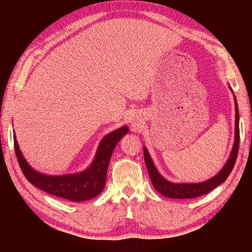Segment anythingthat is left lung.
Listing matches in <instances>:
<instances>
[{"label": "left lung", "mask_w": 252, "mask_h": 252, "mask_svg": "<svg viewBox=\"0 0 252 252\" xmlns=\"http://www.w3.org/2000/svg\"><path fill=\"white\" fill-rule=\"evenodd\" d=\"M232 91V88L229 87ZM234 103H235V137L232 152L229 154V157L226 160L225 164L220 170V172L212 176L211 179L207 181L199 182V183H173L165 180L163 176L159 173L156 165H155L153 159L149 155L147 148L144 147V159H145L146 168L148 171L149 178H151L152 183L160 194L168 198H174V199H189V198H196L202 195L208 194L209 191L215 189L216 187L221 185L225 181L229 173L232 172L234 164L236 162L238 149H239V111L237 106V99L234 95Z\"/></svg>", "instance_id": "left-lung-1"}]
</instances>
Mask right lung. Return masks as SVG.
<instances>
[{"mask_svg": "<svg viewBox=\"0 0 252 252\" xmlns=\"http://www.w3.org/2000/svg\"><path fill=\"white\" fill-rule=\"evenodd\" d=\"M127 132H129V127L127 126H123L105 135L101 138L92 163L87 169L78 173L49 175L34 170L23 156L14 133L15 153L21 171L32 185L63 199L74 202L85 201L98 196L103 191L112 152L118 142Z\"/></svg>", "mask_w": 252, "mask_h": 252, "instance_id": "obj_1", "label": "right lung"}]
</instances>
